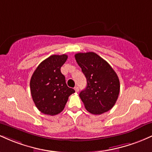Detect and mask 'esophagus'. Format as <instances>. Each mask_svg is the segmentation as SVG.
<instances>
[{"instance_id": "obj_1", "label": "esophagus", "mask_w": 152, "mask_h": 152, "mask_svg": "<svg viewBox=\"0 0 152 152\" xmlns=\"http://www.w3.org/2000/svg\"><path fill=\"white\" fill-rule=\"evenodd\" d=\"M74 89H75V91H76V92H78V91H79V88H78V86H76V87H75Z\"/></svg>"}]
</instances>
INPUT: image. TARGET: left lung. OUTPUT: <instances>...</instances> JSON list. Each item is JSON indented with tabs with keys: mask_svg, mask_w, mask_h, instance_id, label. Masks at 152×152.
Here are the masks:
<instances>
[{
	"mask_svg": "<svg viewBox=\"0 0 152 152\" xmlns=\"http://www.w3.org/2000/svg\"><path fill=\"white\" fill-rule=\"evenodd\" d=\"M75 58L86 78V88L79 94L86 109L96 115L109 111L120 91L117 74L104 59L94 52L76 53Z\"/></svg>",
	"mask_w": 152,
	"mask_h": 152,
	"instance_id": "left-lung-1",
	"label": "left lung"
}]
</instances>
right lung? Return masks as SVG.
Listing matches in <instances>:
<instances>
[{"label":"right lung","instance_id":"obj_1","mask_svg":"<svg viewBox=\"0 0 152 152\" xmlns=\"http://www.w3.org/2000/svg\"><path fill=\"white\" fill-rule=\"evenodd\" d=\"M67 58L66 54L50 56L38 66L31 76L33 101L43 114L54 116L61 112L69 96L75 92L68 87L65 76L61 72Z\"/></svg>","mask_w":152,"mask_h":152}]
</instances>
